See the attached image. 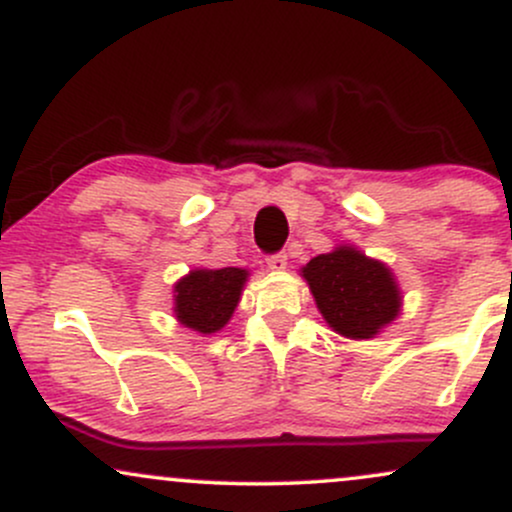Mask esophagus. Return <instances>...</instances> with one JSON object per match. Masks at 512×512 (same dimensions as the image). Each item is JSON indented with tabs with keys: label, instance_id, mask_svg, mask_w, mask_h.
I'll return each instance as SVG.
<instances>
[{
	"label": "esophagus",
	"instance_id": "1",
	"mask_svg": "<svg viewBox=\"0 0 512 512\" xmlns=\"http://www.w3.org/2000/svg\"><path fill=\"white\" fill-rule=\"evenodd\" d=\"M268 268H271V271H285V268H287V254H285V251L268 256Z\"/></svg>",
	"mask_w": 512,
	"mask_h": 512
}]
</instances>
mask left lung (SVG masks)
Returning a JSON list of instances; mask_svg holds the SVG:
<instances>
[{
    "instance_id": "obj_1",
    "label": "left lung",
    "mask_w": 512,
    "mask_h": 512,
    "mask_svg": "<svg viewBox=\"0 0 512 512\" xmlns=\"http://www.w3.org/2000/svg\"><path fill=\"white\" fill-rule=\"evenodd\" d=\"M321 317L346 338H375L399 317L401 290L392 271L353 246H336L302 268Z\"/></svg>"
}]
</instances>
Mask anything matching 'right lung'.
<instances>
[{"label":"right lung","mask_w":512,"mask_h":512,"mask_svg":"<svg viewBox=\"0 0 512 512\" xmlns=\"http://www.w3.org/2000/svg\"><path fill=\"white\" fill-rule=\"evenodd\" d=\"M246 278V268H195L174 285L176 319L198 333H217L232 319Z\"/></svg>","instance_id":"obj_1"}]
</instances>
